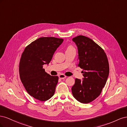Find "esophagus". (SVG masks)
Wrapping results in <instances>:
<instances>
[{"instance_id": "34e87169", "label": "esophagus", "mask_w": 127, "mask_h": 127, "mask_svg": "<svg viewBox=\"0 0 127 127\" xmlns=\"http://www.w3.org/2000/svg\"><path fill=\"white\" fill-rule=\"evenodd\" d=\"M66 77V76H65L64 74H60L59 75V78L60 79H64Z\"/></svg>"}]
</instances>
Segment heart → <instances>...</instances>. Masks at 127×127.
Instances as JSON below:
<instances>
[{"label":"heart","mask_w":127,"mask_h":127,"mask_svg":"<svg viewBox=\"0 0 127 127\" xmlns=\"http://www.w3.org/2000/svg\"><path fill=\"white\" fill-rule=\"evenodd\" d=\"M74 49V48H73L72 46H69V47H68L67 49Z\"/></svg>","instance_id":"obj_1"}]
</instances>
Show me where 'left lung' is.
<instances>
[{"label": "left lung", "mask_w": 127, "mask_h": 127, "mask_svg": "<svg viewBox=\"0 0 127 127\" xmlns=\"http://www.w3.org/2000/svg\"><path fill=\"white\" fill-rule=\"evenodd\" d=\"M78 48V65L83 69L82 81L75 79L71 88L74 97L82 103H89L101 94L109 74V64L104 50L83 35L72 39Z\"/></svg>", "instance_id": "obj_1"}]
</instances>
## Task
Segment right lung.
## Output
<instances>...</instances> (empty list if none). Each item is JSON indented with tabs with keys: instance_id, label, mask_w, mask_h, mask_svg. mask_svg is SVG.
Here are the masks:
<instances>
[{
	"instance_id": "obj_1",
	"label": "right lung",
	"mask_w": 127,
	"mask_h": 127,
	"mask_svg": "<svg viewBox=\"0 0 127 127\" xmlns=\"http://www.w3.org/2000/svg\"><path fill=\"white\" fill-rule=\"evenodd\" d=\"M63 41L55 37H40L22 53L19 65L20 79L27 92L38 100L47 101L55 94L58 77L47 74L43 65L50 63Z\"/></svg>"
}]
</instances>
